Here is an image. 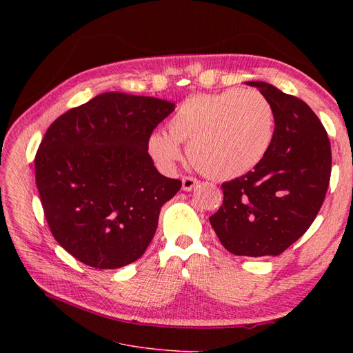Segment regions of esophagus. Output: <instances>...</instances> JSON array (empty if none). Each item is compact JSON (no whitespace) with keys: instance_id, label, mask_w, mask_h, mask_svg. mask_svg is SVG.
<instances>
[{"instance_id":"1","label":"esophagus","mask_w":353,"mask_h":353,"mask_svg":"<svg viewBox=\"0 0 353 353\" xmlns=\"http://www.w3.org/2000/svg\"><path fill=\"white\" fill-rule=\"evenodd\" d=\"M197 183L199 181L196 179H193V177H183L181 179V189L184 192H190V190H193L197 186Z\"/></svg>"}]
</instances>
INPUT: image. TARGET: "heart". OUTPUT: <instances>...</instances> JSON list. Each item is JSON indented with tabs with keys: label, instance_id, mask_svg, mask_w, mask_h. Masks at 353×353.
Segmentation results:
<instances>
[{
	"label": "heart",
	"instance_id": "1",
	"mask_svg": "<svg viewBox=\"0 0 353 353\" xmlns=\"http://www.w3.org/2000/svg\"><path fill=\"white\" fill-rule=\"evenodd\" d=\"M169 133L154 130L147 150L161 170L172 172L180 143L197 169L217 180L243 176L262 161L274 134V111L261 92L226 90L184 100L169 120Z\"/></svg>",
	"mask_w": 353,
	"mask_h": 353
}]
</instances>
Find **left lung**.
<instances>
[{"instance_id":"left-lung-1","label":"left lung","mask_w":353,"mask_h":353,"mask_svg":"<svg viewBox=\"0 0 353 353\" xmlns=\"http://www.w3.org/2000/svg\"><path fill=\"white\" fill-rule=\"evenodd\" d=\"M245 84L272 104L273 140L252 172L221 184L223 205L209 220L230 253L276 256L309 229L322 206L330 179V143L303 100L265 81Z\"/></svg>"}]
</instances>
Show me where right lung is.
Masks as SVG:
<instances>
[{
  "instance_id": "obj_1",
  "label": "right lung",
  "mask_w": 353,
  "mask_h": 353,
  "mask_svg": "<svg viewBox=\"0 0 353 353\" xmlns=\"http://www.w3.org/2000/svg\"><path fill=\"white\" fill-rule=\"evenodd\" d=\"M174 108L108 91L48 127L34 161L35 183L52 236L77 261L119 269L150 245L160 209L181 181L157 172L147 137Z\"/></svg>"
}]
</instances>
